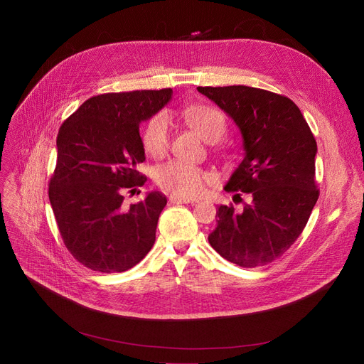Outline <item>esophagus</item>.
Listing matches in <instances>:
<instances>
[{
	"mask_svg": "<svg viewBox=\"0 0 364 364\" xmlns=\"http://www.w3.org/2000/svg\"><path fill=\"white\" fill-rule=\"evenodd\" d=\"M169 200L172 203H192V205L198 202L196 199H188V198H181V196H171Z\"/></svg>",
	"mask_w": 364,
	"mask_h": 364,
	"instance_id": "34e87169",
	"label": "esophagus"
}]
</instances>
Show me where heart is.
Wrapping results in <instances>:
<instances>
[{
	"label": "heart",
	"mask_w": 364,
	"mask_h": 364,
	"mask_svg": "<svg viewBox=\"0 0 364 364\" xmlns=\"http://www.w3.org/2000/svg\"><path fill=\"white\" fill-rule=\"evenodd\" d=\"M183 118L208 143L218 141L225 132V117L217 107L192 106L184 110ZM141 144L146 153L153 158L165 155L169 144V121L166 114H156L146 124L141 132ZM211 174H208L206 171L183 161H169L155 171L156 183L168 192L181 198L198 196L205 183L211 181Z\"/></svg>",
	"instance_id": "b5f03b06"
}]
</instances>
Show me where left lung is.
I'll return each mask as SVG.
<instances>
[{
	"instance_id": "obj_1",
	"label": "left lung",
	"mask_w": 364,
	"mask_h": 364,
	"mask_svg": "<svg viewBox=\"0 0 364 364\" xmlns=\"http://www.w3.org/2000/svg\"><path fill=\"white\" fill-rule=\"evenodd\" d=\"M198 91L232 118L242 136L243 159L224 190L252 196L239 213L221 205L208 240L233 264L265 265L289 250L318 199L317 143L299 107L284 95L245 85Z\"/></svg>"
}]
</instances>
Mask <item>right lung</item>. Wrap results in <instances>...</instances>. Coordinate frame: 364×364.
I'll return each mask as SVG.
<instances>
[{
  "mask_svg": "<svg viewBox=\"0 0 364 364\" xmlns=\"http://www.w3.org/2000/svg\"><path fill=\"white\" fill-rule=\"evenodd\" d=\"M171 99V88L95 95L57 134L50 203L68 251L94 272H127L155 243L166 198L150 192L125 206L122 192L144 184L140 124Z\"/></svg>",
  "mask_w": 364,
  "mask_h": 364,
  "instance_id": "add662e5",
  "label": "right lung"
}]
</instances>
